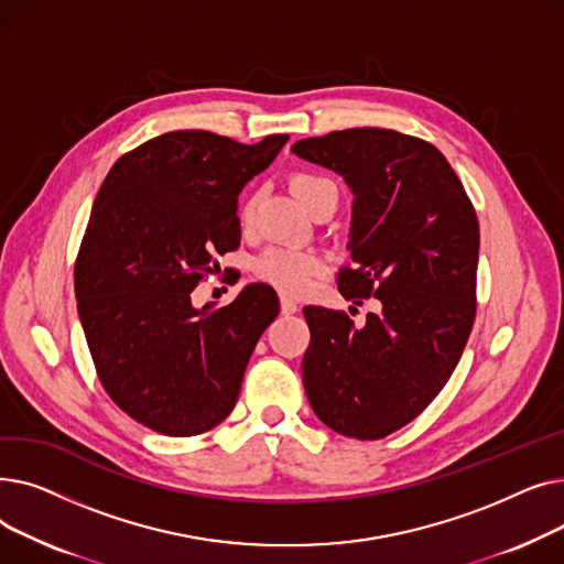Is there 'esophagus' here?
Returning a JSON list of instances; mask_svg holds the SVG:
<instances>
[{
  "mask_svg": "<svg viewBox=\"0 0 564 564\" xmlns=\"http://www.w3.org/2000/svg\"><path fill=\"white\" fill-rule=\"evenodd\" d=\"M281 313H283V315L297 313V304H294L290 297H281Z\"/></svg>",
  "mask_w": 564,
  "mask_h": 564,
  "instance_id": "obj_1",
  "label": "esophagus"
}]
</instances>
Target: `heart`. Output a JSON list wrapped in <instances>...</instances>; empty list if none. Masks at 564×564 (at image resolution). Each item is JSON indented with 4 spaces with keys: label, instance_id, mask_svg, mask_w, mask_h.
Instances as JSON below:
<instances>
[{
    "label": "heart",
    "instance_id": "heart-1",
    "mask_svg": "<svg viewBox=\"0 0 564 564\" xmlns=\"http://www.w3.org/2000/svg\"><path fill=\"white\" fill-rule=\"evenodd\" d=\"M290 185H292V192L300 196V200L306 207H311L313 200H317L322 194L336 192L334 183L315 173H297L292 177ZM253 205H256V198H249L242 205V219H249L253 215ZM253 270L262 281L276 285L283 292L302 294L311 288L313 276L319 272V260L313 253L297 251V249H270L262 256H258Z\"/></svg>",
    "mask_w": 564,
    "mask_h": 564
}]
</instances>
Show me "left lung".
Here are the masks:
<instances>
[{"mask_svg": "<svg viewBox=\"0 0 564 564\" xmlns=\"http://www.w3.org/2000/svg\"><path fill=\"white\" fill-rule=\"evenodd\" d=\"M292 153L332 169L354 194L338 290L354 306L375 294L361 329L306 306L304 389L315 416L361 441L411 423L451 379L476 319L480 228L457 173L423 139L351 128L302 139Z\"/></svg>", "mask_w": 564, "mask_h": 564, "instance_id": "left-lung-1", "label": "left lung"}]
</instances>
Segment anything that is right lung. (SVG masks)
Instances as JSON below:
<instances>
[{
  "label": "right lung",
  "instance_id": "obj_1",
  "mask_svg": "<svg viewBox=\"0 0 564 564\" xmlns=\"http://www.w3.org/2000/svg\"><path fill=\"white\" fill-rule=\"evenodd\" d=\"M288 134L245 145L205 130L141 143L107 173L75 262L82 329L109 398L166 436H194L232 411L272 288L249 283L224 308H194L215 256L240 247L237 196Z\"/></svg>",
  "mask_w": 564,
  "mask_h": 564
}]
</instances>
